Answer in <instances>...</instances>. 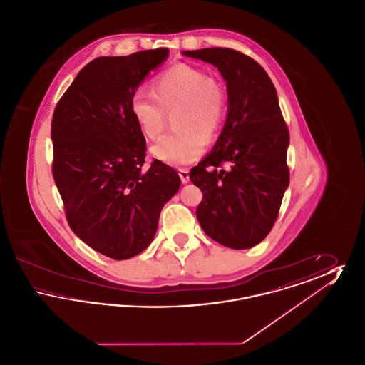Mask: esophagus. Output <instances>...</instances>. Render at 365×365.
<instances>
[{
  "label": "esophagus",
  "mask_w": 365,
  "mask_h": 365,
  "mask_svg": "<svg viewBox=\"0 0 365 365\" xmlns=\"http://www.w3.org/2000/svg\"><path fill=\"white\" fill-rule=\"evenodd\" d=\"M178 175H179V178H180L182 183H187V182H189V179H190V176H189V171H187L186 168H179V170H178Z\"/></svg>",
  "instance_id": "esophagus-1"
}]
</instances>
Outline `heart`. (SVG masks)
<instances>
[{"label": "heart", "mask_w": 365, "mask_h": 365, "mask_svg": "<svg viewBox=\"0 0 365 365\" xmlns=\"http://www.w3.org/2000/svg\"><path fill=\"white\" fill-rule=\"evenodd\" d=\"M175 109V131L150 150L165 164L186 165L202 156L207 142L222 131L228 112L226 88L207 71L179 63L157 75L152 93L138 90L131 98V113L148 139L163 133L167 112Z\"/></svg>", "instance_id": "obj_1"}]
</instances>
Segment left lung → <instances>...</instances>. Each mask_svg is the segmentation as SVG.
Listing matches in <instances>:
<instances>
[{"instance_id": "1", "label": "left lung", "mask_w": 365, "mask_h": 365, "mask_svg": "<svg viewBox=\"0 0 365 365\" xmlns=\"http://www.w3.org/2000/svg\"><path fill=\"white\" fill-rule=\"evenodd\" d=\"M182 53L220 71L228 96L223 131L212 152L190 171L191 182L202 191L197 219L213 241L249 249L269 234L290 182V135L277 90L260 64L238 51Z\"/></svg>"}]
</instances>
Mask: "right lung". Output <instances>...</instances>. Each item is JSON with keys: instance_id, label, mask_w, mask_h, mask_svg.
I'll list each match as a JSON object with an SVG mask.
<instances>
[{"instance_id": "1", "label": "right lung", "mask_w": 365, "mask_h": 365, "mask_svg": "<svg viewBox=\"0 0 365 365\" xmlns=\"http://www.w3.org/2000/svg\"><path fill=\"white\" fill-rule=\"evenodd\" d=\"M168 49L98 57L76 75L52 119V173L71 230L91 249L127 260L155 238L163 207L180 187L174 168L142 170L146 140L131 98Z\"/></svg>"}]
</instances>
